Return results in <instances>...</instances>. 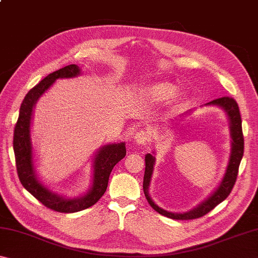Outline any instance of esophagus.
<instances>
[{
  "instance_id": "obj_1",
  "label": "esophagus",
  "mask_w": 258,
  "mask_h": 258,
  "mask_svg": "<svg viewBox=\"0 0 258 258\" xmlns=\"http://www.w3.org/2000/svg\"><path fill=\"white\" fill-rule=\"evenodd\" d=\"M134 140H135V143H137V145L145 146L150 141V135H149V133L146 132V131L141 130V131H139V132L135 133Z\"/></svg>"
}]
</instances>
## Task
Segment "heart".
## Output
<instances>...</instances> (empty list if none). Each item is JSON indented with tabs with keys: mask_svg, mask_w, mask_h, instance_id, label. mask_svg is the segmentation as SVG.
Wrapping results in <instances>:
<instances>
[{
	"mask_svg": "<svg viewBox=\"0 0 258 258\" xmlns=\"http://www.w3.org/2000/svg\"><path fill=\"white\" fill-rule=\"evenodd\" d=\"M176 92V86L168 82L158 83L154 86H151L148 91V97L154 101H167L171 99Z\"/></svg>",
	"mask_w": 258,
	"mask_h": 258,
	"instance_id": "obj_1",
	"label": "heart"
}]
</instances>
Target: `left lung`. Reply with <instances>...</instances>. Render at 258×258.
Listing matches in <instances>:
<instances>
[{"label":"left lung","instance_id":"8db88e82","mask_svg":"<svg viewBox=\"0 0 258 258\" xmlns=\"http://www.w3.org/2000/svg\"><path fill=\"white\" fill-rule=\"evenodd\" d=\"M206 106L220 107L226 112L230 123V132L232 141H231V154L229 158V164L226 166L224 176L222 178L220 185L202 204H199L197 207H195L194 209L185 213L167 212L165 209L160 208L159 206H157L149 195V185L152 173H154L155 157L151 154L146 155V171L145 177H143V192H145L146 198L150 206L156 212H158L166 217L173 218V220H194V218H199L206 215L213 208H215L218 204H221L223 200L228 198L230 192L232 191L235 181H237L239 165L243 156V134L241 126V116H240L238 103L232 98L223 97L213 100V101L206 103Z\"/></svg>","mask_w":258,"mask_h":258}]
</instances>
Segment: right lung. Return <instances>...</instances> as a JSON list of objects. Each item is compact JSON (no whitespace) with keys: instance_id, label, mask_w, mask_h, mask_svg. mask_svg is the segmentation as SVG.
<instances>
[{"instance_id":"obj_1","label":"right lung","mask_w":258,"mask_h":258,"mask_svg":"<svg viewBox=\"0 0 258 258\" xmlns=\"http://www.w3.org/2000/svg\"><path fill=\"white\" fill-rule=\"evenodd\" d=\"M80 74V67L76 64H69L47 75L26 94L20 106L18 120L15 126L14 150L17 172L21 184L45 207L59 213H76L98 203V200L107 190L109 175L113 166L126 155L125 142L113 143L100 148L93 159L92 185L82 197L64 198L51 191L37 178L33 163V146L30 138L33 109L41 95L46 92L47 89H50V86L58 78H72L78 76Z\"/></svg>"}]
</instances>
